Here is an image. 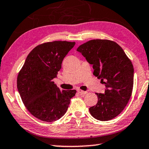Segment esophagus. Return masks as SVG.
<instances>
[{"mask_svg":"<svg viewBox=\"0 0 149 149\" xmlns=\"http://www.w3.org/2000/svg\"><path fill=\"white\" fill-rule=\"evenodd\" d=\"M77 92H78V93L80 94H86L87 93V91H82V90H81V89H78V90H77Z\"/></svg>","mask_w":149,"mask_h":149,"instance_id":"obj_1","label":"esophagus"}]
</instances>
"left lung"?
<instances>
[{
  "label": "left lung",
  "mask_w": 149,
  "mask_h": 149,
  "mask_svg": "<svg viewBox=\"0 0 149 149\" xmlns=\"http://www.w3.org/2000/svg\"><path fill=\"white\" fill-rule=\"evenodd\" d=\"M90 64L93 75L105 84V93H97L95 105L89 109L100 121H109L122 112L128 103L133 87L134 69L123 49L114 41L91 40L77 49Z\"/></svg>",
  "instance_id": "left-lung-1"
}]
</instances>
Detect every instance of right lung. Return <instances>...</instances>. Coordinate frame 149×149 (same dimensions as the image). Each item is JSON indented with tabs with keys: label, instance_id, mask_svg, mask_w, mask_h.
Returning <instances> with one entry per match:
<instances>
[{
	"label": "right lung",
	"instance_id": "1",
	"mask_svg": "<svg viewBox=\"0 0 149 149\" xmlns=\"http://www.w3.org/2000/svg\"><path fill=\"white\" fill-rule=\"evenodd\" d=\"M75 42L54 41L35 47L17 77V88L26 108L37 119L53 122L67 111L76 91L61 90L54 84L62 63Z\"/></svg>",
	"mask_w": 149,
	"mask_h": 149
}]
</instances>
